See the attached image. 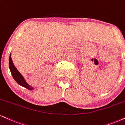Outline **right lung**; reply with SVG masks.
Segmentation results:
<instances>
[{
    "label": "right lung",
    "instance_id": "1",
    "mask_svg": "<svg viewBox=\"0 0 125 125\" xmlns=\"http://www.w3.org/2000/svg\"><path fill=\"white\" fill-rule=\"evenodd\" d=\"M9 69L13 79L15 80V81L20 85L25 87V88H27L28 90H32L34 89V88L30 86L26 82V81H25V80L24 79L23 76H22L21 74L18 71L17 69L15 67L14 64H13V61H12L11 58V53H10L9 57Z\"/></svg>",
    "mask_w": 125,
    "mask_h": 125
}]
</instances>
